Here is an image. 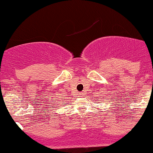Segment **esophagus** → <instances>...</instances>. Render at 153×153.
<instances>
[{
	"mask_svg": "<svg viewBox=\"0 0 153 153\" xmlns=\"http://www.w3.org/2000/svg\"><path fill=\"white\" fill-rule=\"evenodd\" d=\"M80 95H83V94H80Z\"/></svg>",
	"mask_w": 153,
	"mask_h": 153,
	"instance_id": "esophagus-1",
	"label": "esophagus"
}]
</instances>
